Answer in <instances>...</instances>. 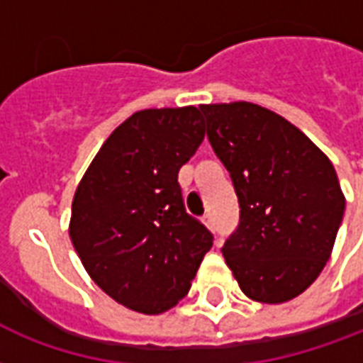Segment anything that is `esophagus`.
Returning a JSON list of instances; mask_svg holds the SVG:
<instances>
[{
  "label": "esophagus",
  "mask_w": 363,
  "mask_h": 363,
  "mask_svg": "<svg viewBox=\"0 0 363 363\" xmlns=\"http://www.w3.org/2000/svg\"><path fill=\"white\" fill-rule=\"evenodd\" d=\"M203 224H205V226H207V228L213 230V228H214V224H213V216H211V214H205V216H203Z\"/></svg>",
  "instance_id": "esophagus-1"
}]
</instances>
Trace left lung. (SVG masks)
<instances>
[{
  "label": "left lung",
  "instance_id": "left-lung-1",
  "mask_svg": "<svg viewBox=\"0 0 363 363\" xmlns=\"http://www.w3.org/2000/svg\"><path fill=\"white\" fill-rule=\"evenodd\" d=\"M199 108L242 208L222 247L224 261L253 301L294 300L315 282L335 247L346 205L335 166L269 108L243 100Z\"/></svg>",
  "mask_w": 363,
  "mask_h": 363
}]
</instances>
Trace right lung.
<instances>
[{"label": "right lung", "mask_w": 363, "mask_h": 363, "mask_svg": "<svg viewBox=\"0 0 363 363\" xmlns=\"http://www.w3.org/2000/svg\"><path fill=\"white\" fill-rule=\"evenodd\" d=\"M205 137L199 108L129 116L77 185L69 238L98 288L127 309L158 315L189 292L213 236L185 213L178 172Z\"/></svg>", "instance_id": "add662e5"}]
</instances>
